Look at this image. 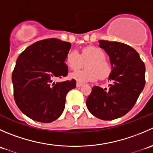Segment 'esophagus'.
Segmentation results:
<instances>
[{"instance_id": "obj_1", "label": "esophagus", "mask_w": 153, "mask_h": 153, "mask_svg": "<svg viewBox=\"0 0 153 153\" xmlns=\"http://www.w3.org/2000/svg\"><path fill=\"white\" fill-rule=\"evenodd\" d=\"M83 83H81V82H80V81H77V83H76V86H78V87H80V86H83Z\"/></svg>"}]
</instances>
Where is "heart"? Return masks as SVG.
Returning <instances> with one entry per match:
<instances>
[{
  "mask_svg": "<svg viewBox=\"0 0 153 153\" xmlns=\"http://www.w3.org/2000/svg\"><path fill=\"white\" fill-rule=\"evenodd\" d=\"M106 53L101 48L86 47L79 54L77 51L71 50L67 54L66 62L70 69H78L84 66L86 62V69L72 72L70 77L73 79L83 82L95 81L98 78H107L112 72L110 64L105 59Z\"/></svg>",
  "mask_w": 153,
  "mask_h": 153,
  "instance_id": "obj_1",
  "label": "heart"
}]
</instances>
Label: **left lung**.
<instances>
[{
    "label": "left lung",
    "instance_id": "1",
    "mask_svg": "<svg viewBox=\"0 0 153 153\" xmlns=\"http://www.w3.org/2000/svg\"><path fill=\"white\" fill-rule=\"evenodd\" d=\"M110 60L109 88L94 86L86 101L89 112L101 120L121 118L132 109L145 86V65L135 49L117 41H98Z\"/></svg>",
    "mask_w": 153,
    "mask_h": 153
}]
</instances>
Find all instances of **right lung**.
Returning a JSON list of instances; mask_svg holds the SVG:
<instances>
[{
	"instance_id": "add662e5",
	"label": "right lung",
	"mask_w": 153,
	"mask_h": 153,
	"mask_svg": "<svg viewBox=\"0 0 153 153\" xmlns=\"http://www.w3.org/2000/svg\"><path fill=\"white\" fill-rule=\"evenodd\" d=\"M70 48V43L49 38L34 43L17 59L12 75L14 98L31 119L50 123L62 114L67 92L75 88L76 81H53L67 75L66 56Z\"/></svg>"
}]
</instances>
